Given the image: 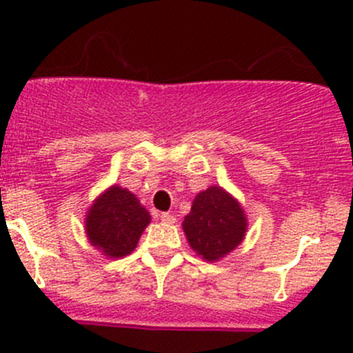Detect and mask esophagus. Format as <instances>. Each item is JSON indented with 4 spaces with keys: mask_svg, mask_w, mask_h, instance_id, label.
Instances as JSON below:
<instances>
[{
    "mask_svg": "<svg viewBox=\"0 0 353 353\" xmlns=\"http://www.w3.org/2000/svg\"><path fill=\"white\" fill-rule=\"evenodd\" d=\"M160 220H162L163 223H174L176 222V216H174L172 213L163 212V213H160Z\"/></svg>",
    "mask_w": 353,
    "mask_h": 353,
    "instance_id": "obj_1",
    "label": "esophagus"
}]
</instances>
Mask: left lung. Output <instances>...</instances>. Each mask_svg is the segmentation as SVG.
<instances>
[{
	"label": "left lung",
	"mask_w": 353,
	"mask_h": 353,
	"mask_svg": "<svg viewBox=\"0 0 353 353\" xmlns=\"http://www.w3.org/2000/svg\"><path fill=\"white\" fill-rule=\"evenodd\" d=\"M245 225L239 203L219 186L201 191L183 222L188 243L206 261H216L236 249L244 239Z\"/></svg>",
	"instance_id": "1"
}]
</instances>
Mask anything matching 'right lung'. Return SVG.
Here are the masks:
<instances>
[{"instance_id": "obj_1", "label": "right lung", "mask_w": 353, "mask_h": 353, "mask_svg": "<svg viewBox=\"0 0 353 353\" xmlns=\"http://www.w3.org/2000/svg\"><path fill=\"white\" fill-rule=\"evenodd\" d=\"M150 215L133 193L112 186L95 199L87 215L90 243L109 258H123L137 248Z\"/></svg>"}]
</instances>
